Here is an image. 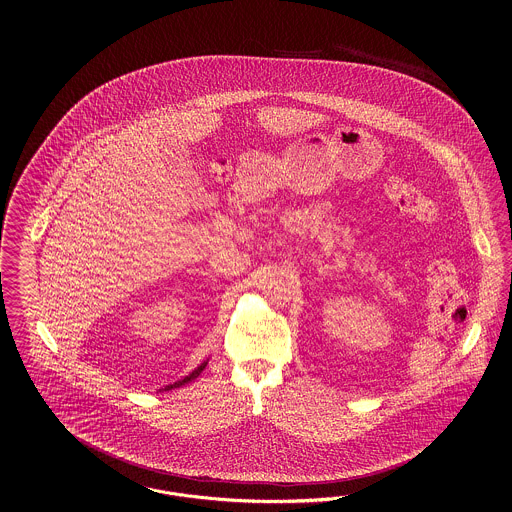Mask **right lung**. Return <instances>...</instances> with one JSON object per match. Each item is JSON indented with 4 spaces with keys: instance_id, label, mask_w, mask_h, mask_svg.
I'll return each mask as SVG.
<instances>
[{
    "instance_id": "obj_1",
    "label": "right lung",
    "mask_w": 512,
    "mask_h": 512,
    "mask_svg": "<svg viewBox=\"0 0 512 512\" xmlns=\"http://www.w3.org/2000/svg\"><path fill=\"white\" fill-rule=\"evenodd\" d=\"M205 366H207V361L197 366V368H195L192 374H188V376H184L182 380H178V382H174V384H171V386H167V388H165V391L174 390V388H180V386H186V384H190L192 380H195V378H197V376H199V374L203 372V368H205Z\"/></svg>"
}]
</instances>
